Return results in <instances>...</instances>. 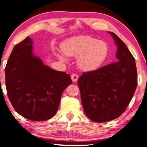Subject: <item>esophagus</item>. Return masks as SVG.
Wrapping results in <instances>:
<instances>
[{
	"mask_svg": "<svg viewBox=\"0 0 147 147\" xmlns=\"http://www.w3.org/2000/svg\"><path fill=\"white\" fill-rule=\"evenodd\" d=\"M71 78L72 81H73V82H77V81H78V80L79 77L76 74H74L71 76Z\"/></svg>",
	"mask_w": 147,
	"mask_h": 147,
	"instance_id": "obj_1",
	"label": "esophagus"
}]
</instances>
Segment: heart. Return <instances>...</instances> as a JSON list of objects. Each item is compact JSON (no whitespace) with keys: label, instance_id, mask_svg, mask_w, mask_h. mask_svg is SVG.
<instances>
[{"label":"heart","instance_id":"1","mask_svg":"<svg viewBox=\"0 0 147 147\" xmlns=\"http://www.w3.org/2000/svg\"><path fill=\"white\" fill-rule=\"evenodd\" d=\"M62 51L69 56H78L77 64L85 71H92L102 66L108 58L109 47L104 40H98L91 36L81 35L66 40L62 45ZM61 61L66 58L61 53L56 54Z\"/></svg>","mask_w":147,"mask_h":147}]
</instances>
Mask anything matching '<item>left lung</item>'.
I'll use <instances>...</instances> for the list:
<instances>
[{
	"mask_svg": "<svg viewBox=\"0 0 147 147\" xmlns=\"http://www.w3.org/2000/svg\"><path fill=\"white\" fill-rule=\"evenodd\" d=\"M117 47L118 61L83 73L78 81L85 114L94 122L116 119L125 111L137 85L135 60L125 44L108 31Z\"/></svg>",
	"mask_w": 147,
	"mask_h": 147,
	"instance_id": "1",
	"label": "left lung"
}]
</instances>
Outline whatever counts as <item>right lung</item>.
<instances>
[{"instance_id":"add662e5","label":"right lung","mask_w":147,"mask_h":147,"mask_svg":"<svg viewBox=\"0 0 147 147\" xmlns=\"http://www.w3.org/2000/svg\"><path fill=\"white\" fill-rule=\"evenodd\" d=\"M29 37L13 47L5 68L6 87L13 107L30 120L55 116L63 91L72 83L69 74L44 64L33 52Z\"/></svg>"}]
</instances>
